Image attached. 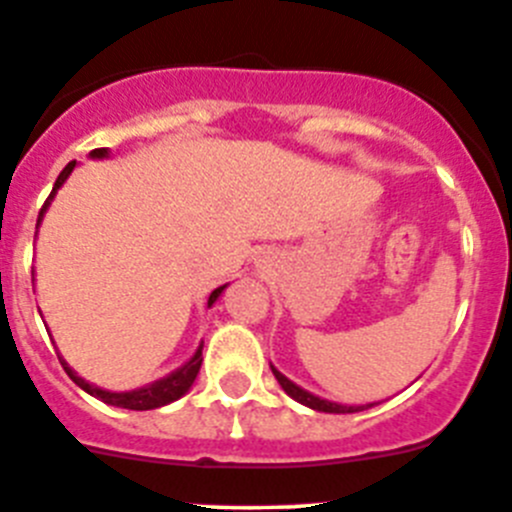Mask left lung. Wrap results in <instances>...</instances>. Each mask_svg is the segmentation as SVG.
<instances>
[{"label":"left lung","instance_id":"obj_1","mask_svg":"<svg viewBox=\"0 0 512 512\" xmlns=\"http://www.w3.org/2000/svg\"><path fill=\"white\" fill-rule=\"evenodd\" d=\"M273 376H276V381L281 383L283 391L288 393V396L293 398V401H298L301 406H308L313 408V411H321V413H358V411H366V408H371L373 403H368V406H343V403H333V401H326V398H318L313 396V393H308L306 388L296 386L293 381H288L286 376H283L281 371H276V368L271 366Z\"/></svg>","mask_w":512,"mask_h":512}]
</instances>
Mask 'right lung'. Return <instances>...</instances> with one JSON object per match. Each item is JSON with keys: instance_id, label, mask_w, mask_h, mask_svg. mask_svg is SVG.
<instances>
[{"instance_id": "add662e5", "label": "right lung", "mask_w": 512, "mask_h": 512, "mask_svg": "<svg viewBox=\"0 0 512 512\" xmlns=\"http://www.w3.org/2000/svg\"><path fill=\"white\" fill-rule=\"evenodd\" d=\"M89 156H91V159H106V156H109V149H94V151H89ZM74 166H77V161H69V164L64 166L62 174H59V179H57V184H54L52 194H49L47 204H44L42 211H39L37 226L42 224V219H44V214H47L49 204H52L54 196H57V191L64 186V181L69 179V174H72V171H74ZM226 286H229V283H224V286H219V288H214V291H211L209 308L214 306L216 301H219V296L226 291ZM201 348H204V343H201V346L196 348V353L189 358V361L184 363V366L176 368V371L169 373V376L159 378V381L149 383V386H141V388H134V391H121V393L104 391V388H99V386H94V383L84 381L82 376H77V371H74V368H69V363L64 361L62 356H59V361H62V366H64V371H67V376L72 378V381L77 383V386L82 388V391L89 393V396L99 398V401L109 403V406H116V408H129V411H151V408L169 406V403L179 401V398L184 396V393H189V388L194 386L196 376H199L201 361H204V358H201Z\"/></svg>"}]
</instances>
